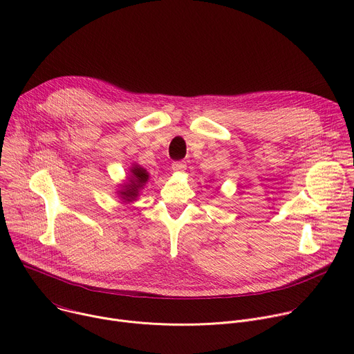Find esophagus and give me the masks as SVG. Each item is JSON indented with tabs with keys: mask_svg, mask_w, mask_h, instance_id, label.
<instances>
[{
	"mask_svg": "<svg viewBox=\"0 0 354 354\" xmlns=\"http://www.w3.org/2000/svg\"><path fill=\"white\" fill-rule=\"evenodd\" d=\"M186 169V162L185 161H175L172 164V171L174 172H185Z\"/></svg>",
	"mask_w": 354,
	"mask_h": 354,
	"instance_id": "esophagus-1",
	"label": "esophagus"
}]
</instances>
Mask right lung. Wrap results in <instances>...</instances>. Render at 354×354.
Masks as SVG:
<instances>
[{
    "label": "right lung",
    "instance_id": "right-lung-1",
    "mask_svg": "<svg viewBox=\"0 0 354 354\" xmlns=\"http://www.w3.org/2000/svg\"><path fill=\"white\" fill-rule=\"evenodd\" d=\"M148 180H149L148 171L141 165L133 162L129 168V174L126 179L123 180V183L119 185V189L116 190L119 200L124 205L137 201L138 196L141 194V190L144 189Z\"/></svg>",
    "mask_w": 354,
    "mask_h": 354
}]
</instances>
